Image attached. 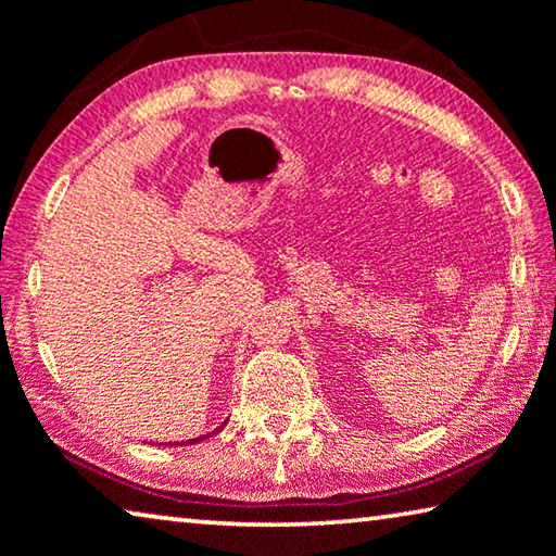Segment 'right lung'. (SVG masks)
I'll list each match as a JSON object with an SVG mask.
<instances>
[{
	"label": "right lung",
	"mask_w": 556,
	"mask_h": 556,
	"mask_svg": "<svg viewBox=\"0 0 556 556\" xmlns=\"http://www.w3.org/2000/svg\"><path fill=\"white\" fill-rule=\"evenodd\" d=\"M219 428H223V426H219ZM210 435H213V433H210ZM210 435H200V438H192V440H182L180 445H195V443H200V440H205V438H210Z\"/></svg>",
	"instance_id": "1"
}]
</instances>
